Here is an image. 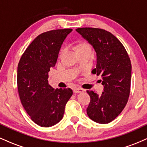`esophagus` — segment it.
<instances>
[{
	"instance_id": "34e87169",
	"label": "esophagus",
	"mask_w": 147,
	"mask_h": 147,
	"mask_svg": "<svg viewBox=\"0 0 147 147\" xmlns=\"http://www.w3.org/2000/svg\"><path fill=\"white\" fill-rule=\"evenodd\" d=\"M84 90L82 88H75L73 89L74 93H79V92H84Z\"/></svg>"
}]
</instances>
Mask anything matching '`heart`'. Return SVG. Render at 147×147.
<instances>
[{
	"instance_id": "heart-1",
	"label": "heart",
	"mask_w": 147,
	"mask_h": 147,
	"mask_svg": "<svg viewBox=\"0 0 147 147\" xmlns=\"http://www.w3.org/2000/svg\"><path fill=\"white\" fill-rule=\"evenodd\" d=\"M72 48H73V50H75L76 54L78 53V52L84 51V50H91L90 45L86 41H78L75 42V43H73ZM63 50H62L60 52V56L63 54Z\"/></svg>"
}]
</instances>
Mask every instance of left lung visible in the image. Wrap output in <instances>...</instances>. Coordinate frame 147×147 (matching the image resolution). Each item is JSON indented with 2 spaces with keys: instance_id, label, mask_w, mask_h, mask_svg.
<instances>
[{
  "instance_id": "1",
  "label": "left lung",
  "mask_w": 147,
  "mask_h": 147,
  "mask_svg": "<svg viewBox=\"0 0 147 147\" xmlns=\"http://www.w3.org/2000/svg\"><path fill=\"white\" fill-rule=\"evenodd\" d=\"M97 52L92 74L101 75L104 91L100 95L87 90L90 101L86 111L92 120L108 124L122 113L130 95L131 63L125 48L110 32L100 28L76 29Z\"/></svg>"
}]
</instances>
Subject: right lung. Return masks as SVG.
Listing matches in <instances>:
<instances>
[{
    "label": "right lung",
    "instance_id": "obj_1",
    "mask_svg": "<svg viewBox=\"0 0 147 147\" xmlns=\"http://www.w3.org/2000/svg\"><path fill=\"white\" fill-rule=\"evenodd\" d=\"M72 29L54 30L38 35L22 55L17 69V87L22 105L34 122L42 127L63 118L72 95L70 88L54 89L48 72L57 63L62 43Z\"/></svg>",
    "mask_w": 147,
    "mask_h": 147
}]
</instances>
